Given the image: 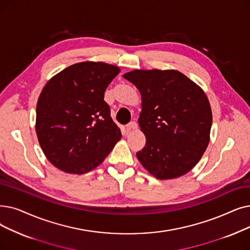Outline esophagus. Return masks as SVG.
<instances>
[{
    "instance_id": "obj_1",
    "label": "esophagus",
    "mask_w": 250,
    "mask_h": 250,
    "mask_svg": "<svg viewBox=\"0 0 250 250\" xmlns=\"http://www.w3.org/2000/svg\"><path fill=\"white\" fill-rule=\"evenodd\" d=\"M137 126H138V125L136 122H131L126 125V128L128 129V131H131V129H136Z\"/></svg>"
}]
</instances>
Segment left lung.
Wrapping results in <instances>:
<instances>
[{"label": "left lung", "instance_id": "1", "mask_svg": "<svg viewBox=\"0 0 250 250\" xmlns=\"http://www.w3.org/2000/svg\"><path fill=\"white\" fill-rule=\"evenodd\" d=\"M124 78L142 96L139 125L146 136L137 152L156 179L179 178L190 171L209 143L211 108L202 89L177 70H133Z\"/></svg>", "mask_w": 250, "mask_h": 250}]
</instances>
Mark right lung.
Instances as JSON below:
<instances>
[{"mask_svg":"<svg viewBox=\"0 0 250 250\" xmlns=\"http://www.w3.org/2000/svg\"><path fill=\"white\" fill-rule=\"evenodd\" d=\"M115 65L81 62L46 83L37 104L36 132L46 157L57 168L82 175L98 167L122 138L104 101Z\"/></svg>","mask_w":250,"mask_h":250,"instance_id":"right-lung-1","label":"right lung"}]
</instances>
